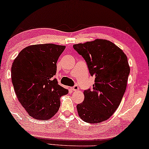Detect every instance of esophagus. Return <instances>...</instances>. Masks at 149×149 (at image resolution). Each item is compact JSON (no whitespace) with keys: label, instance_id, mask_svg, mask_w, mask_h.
I'll return each mask as SVG.
<instances>
[{"label":"esophagus","instance_id":"34e87169","mask_svg":"<svg viewBox=\"0 0 149 149\" xmlns=\"http://www.w3.org/2000/svg\"><path fill=\"white\" fill-rule=\"evenodd\" d=\"M72 90H74V91H75V92H76V91H78V90H79V88H78V86H76V85L74 86V87L72 88Z\"/></svg>","mask_w":149,"mask_h":149}]
</instances>
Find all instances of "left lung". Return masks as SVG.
Wrapping results in <instances>:
<instances>
[{
	"label": "left lung",
	"instance_id": "8db88e82",
	"mask_svg": "<svg viewBox=\"0 0 149 149\" xmlns=\"http://www.w3.org/2000/svg\"><path fill=\"white\" fill-rule=\"evenodd\" d=\"M85 59L90 75L95 76L93 90L84 92V101L77 105L80 118L88 123L105 121L118 108L127 86L130 67L123 51L108 40L73 45Z\"/></svg>",
	"mask_w": 149,
	"mask_h": 149
}]
</instances>
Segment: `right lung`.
Segmentation results:
<instances>
[{
    "instance_id": "right-lung-1",
    "label": "right lung",
    "mask_w": 149,
    "mask_h": 149,
    "mask_svg": "<svg viewBox=\"0 0 149 149\" xmlns=\"http://www.w3.org/2000/svg\"><path fill=\"white\" fill-rule=\"evenodd\" d=\"M65 46L37 44L24 48L14 59L11 79L20 103L31 116L50 119L60 107V97L68 94L53 79L57 61Z\"/></svg>"
}]
</instances>
